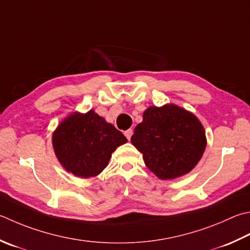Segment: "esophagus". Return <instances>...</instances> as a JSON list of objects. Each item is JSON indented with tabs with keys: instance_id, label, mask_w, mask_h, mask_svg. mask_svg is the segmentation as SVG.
<instances>
[{
	"instance_id": "esophagus-1",
	"label": "esophagus",
	"mask_w": 250,
	"mask_h": 250,
	"mask_svg": "<svg viewBox=\"0 0 250 250\" xmlns=\"http://www.w3.org/2000/svg\"><path fill=\"white\" fill-rule=\"evenodd\" d=\"M132 134H133V130H132V129H129V130H126V131L125 132V135L126 136V139H128L129 141H130V139H131Z\"/></svg>"
}]
</instances>
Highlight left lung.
Here are the masks:
<instances>
[{
	"mask_svg": "<svg viewBox=\"0 0 250 250\" xmlns=\"http://www.w3.org/2000/svg\"><path fill=\"white\" fill-rule=\"evenodd\" d=\"M131 143L143 154L146 167L161 180L188 173L206 148L200 121L175 105L149 107L135 126Z\"/></svg>",
	"mask_w": 250,
	"mask_h": 250,
	"instance_id": "8db88e82",
	"label": "left lung"
}]
</instances>
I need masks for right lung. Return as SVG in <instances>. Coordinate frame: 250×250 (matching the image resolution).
<instances>
[{
  "label": "right lung",
  "instance_id": "1",
  "mask_svg": "<svg viewBox=\"0 0 250 250\" xmlns=\"http://www.w3.org/2000/svg\"><path fill=\"white\" fill-rule=\"evenodd\" d=\"M126 143V138L114 125L90 110L75 114L58 125L53 146L60 163L77 177H95L104 170L112 151Z\"/></svg>",
  "mask_w": 250,
  "mask_h": 250
}]
</instances>
